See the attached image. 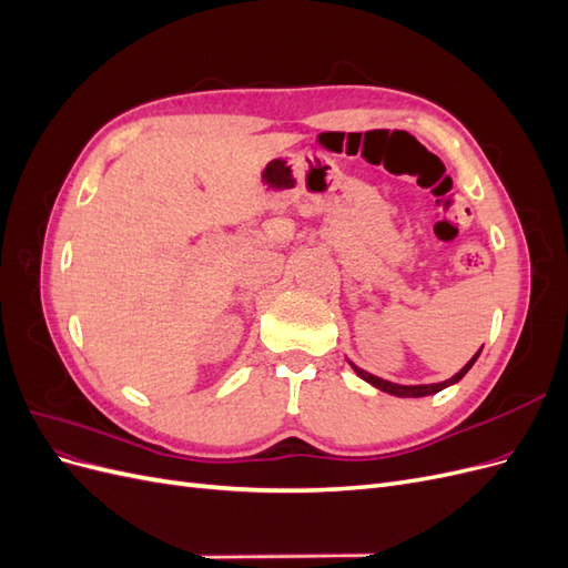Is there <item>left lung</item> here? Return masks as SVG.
<instances>
[{"mask_svg": "<svg viewBox=\"0 0 568 568\" xmlns=\"http://www.w3.org/2000/svg\"><path fill=\"white\" fill-rule=\"evenodd\" d=\"M478 355H480V348H478V353L469 359L467 365H464L455 376H450V379H445V382H440V384H417V386H403V384L386 382V379H382V376H374V374H369V372H365V369H359L357 365L351 363V359H348V365L353 367V372L359 376V379H365L367 384H372L374 388H379V390H384V393L398 395V398H424V395H434V393H438V390H443V388H448V386L457 384V382L462 379V376L474 367Z\"/></svg>", "mask_w": 568, "mask_h": 568, "instance_id": "left-lung-1", "label": "left lung"}]
</instances>
